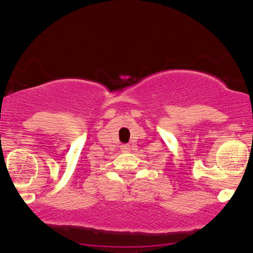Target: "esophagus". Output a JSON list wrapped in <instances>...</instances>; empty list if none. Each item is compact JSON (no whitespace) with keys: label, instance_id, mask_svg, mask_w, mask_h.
<instances>
[{"label":"esophagus","instance_id":"esophagus-1","mask_svg":"<svg viewBox=\"0 0 253 253\" xmlns=\"http://www.w3.org/2000/svg\"><path fill=\"white\" fill-rule=\"evenodd\" d=\"M121 151H123V152H129L130 146L129 145H123V146H121Z\"/></svg>","mask_w":253,"mask_h":253}]
</instances>
